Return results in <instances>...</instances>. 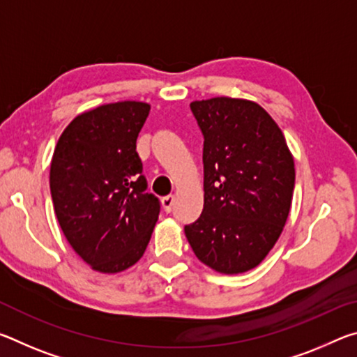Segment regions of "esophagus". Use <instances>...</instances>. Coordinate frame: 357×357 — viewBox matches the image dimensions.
Wrapping results in <instances>:
<instances>
[{
    "label": "esophagus",
    "mask_w": 357,
    "mask_h": 357,
    "mask_svg": "<svg viewBox=\"0 0 357 357\" xmlns=\"http://www.w3.org/2000/svg\"><path fill=\"white\" fill-rule=\"evenodd\" d=\"M162 206L167 211V213H172L173 206H174V197L173 195H167L162 198Z\"/></svg>",
    "instance_id": "1"
}]
</instances>
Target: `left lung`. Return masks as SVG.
Returning a JSON list of instances; mask_svg holds the SVG:
<instances>
[{
  "mask_svg": "<svg viewBox=\"0 0 357 357\" xmlns=\"http://www.w3.org/2000/svg\"><path fill=\"white\" fill-rule=\"evenodd\" d=\"M190 110L204 138V204L184 227L187 241L217 273H245L263 261L288 219L293 155L255 102L213 98L192 102Z\"/></svg>",
  "mask_w": 357,
  "mask_h": 357,
  "instance_id": "obj_1",
  "label": "left lung"
}]
</instances>
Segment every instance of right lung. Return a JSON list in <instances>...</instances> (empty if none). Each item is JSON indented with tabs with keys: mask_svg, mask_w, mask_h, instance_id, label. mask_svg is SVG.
Wrapping results in <instances>:
<instances>
[{
	"mask_svg": "<svg viewBox=\"0 0 357 357\" xmlns=\"http://www.w3.org/2000/svg\"><path fill=\"white\" fill-rule=\"evenodd\" d=\"M149 108L124 100L78 114L53 153L50 192L59 227L72 249L99 273L135 264L159 219L160 202L146 192L137 153Z\"/></svg>",
	"mask_w": 357,
	"mask_h": 357,
	"instance_id": "1",
	"label": "right lung"
}]
</instances>
